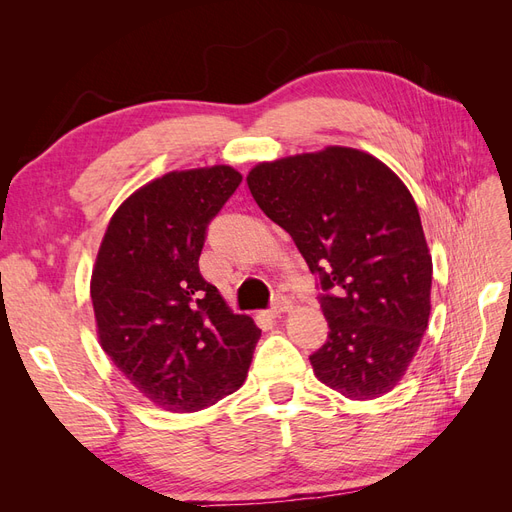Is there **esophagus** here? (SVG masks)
Instances as JSON below:
<instances>
[{
  "label": "esophagus",
  "mask_w": 512,
  "mask_h": 512,
  "mask_svg": "<svg viewBox=\"0 0 512 512\" xmlns=\"http://www.w3.org/2000/svg\"><path fill=\"white\" fill-rule=\"evenodd\" d=\"M292 307V303H290V299L288 297H277L275 301H273V305H271V309H269V314L271 316H280V314H284V312H288V309Z\"/></svg>",
  "instance_id": "esophagus-1"
}]
</instances>
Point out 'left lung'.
I'll use <instances>...</instances> for the list:
<instances>
[{
    "label": "left lung",
    "mask_w": 512,
    "mask_h": 512,
    "mask_svg": "<svg viewBox=\"0 0 512 512\" xmlns=\"http://www.w3.org/2000/svg\"><path fill=\"white\" fill-rule=\"evenodd\" d=\"M247 185L318 275L329 337L309 356L316 378L350 399L389 393L431 309V256L406 185L350 147L258 164Z\"/></svg>",
    "instance_id": "obj_1"
}]
</instances>
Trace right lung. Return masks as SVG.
I'll list each match as a JSON object with an SVG mask.
<instances>
[{"label":"right lung","instance_id":"right-lung-1","mask_svg":"<svg viewBox=\"0 0 512 512\" xmlns=\"http://www.w3.org/2000/svg\"><path fill=\"white\" fill-rule=\"evenodd\" d=\"M230 166L168 173L123 203L102 239L91 301L104 352L153 404L194 412L235 393L260 329L198 269L211 220L235 194Z\"/></svg>","mask_w":512,"mask_h":512}]
</instances>
